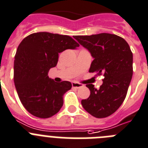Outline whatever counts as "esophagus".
Returning a JSON list of instances; mask_svg holds the SVG:
<instances>
[{
	"label": "esophagus",
	"mask_w": 148,
	"mask_h": 148,
	"mask_svg": "<svg viewBox=\"0 0 148 148\" xmlns=\"http://www.w3.org/2000/svg\"><path fill=\"white\" fill-rule=\"evenodd\" d=\"M71 85H72L73 88H81V87L83 86V84H81V83H76V82H72Z\"/></svg>",
	"instance_id": "1"
}]
</instances>
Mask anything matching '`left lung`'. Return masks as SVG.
Returning a JSON list of instances; mask_svg holds the SVG:
<instances>
[{
    "instance_id": "1",
    "label": "left lung",
    "mask_w": 148,
    "mask_h": 148,
    "mask_svg": "<svg viewBox=\"0 0 148 148\" xmlns=\"http://www.w3.org/2000/svg\"><path fill=\"white\" fill-rule=\"evenodd\" d=\"M88 50L94 60L89 72L103 74L99 89L87 84L90 95L82 100V106L92 116L102 119L115 112L125 99L133 77V53L124 38L115 34L99 33L74 36Z\"/></svg>"
}]
</instances>
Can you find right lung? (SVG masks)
I'll return each mask as SVG.
<instances>
[{"instance_id":"add662e5","label":"right lung","mask_w":148,"mask_h":148,"mask_svg":"<svg viewBox=\"0 0 148 148\" xmlns=\"http://www.w3.org/2000/svg\"><path fill=\"white\" fill-rule=\"evenodd\" d=\"M79 46L69 36L47 32L32 33L21 41L15 56L14 83L21 102L30 114L47 119L60 111L64 94L72 85L56 83L47 73L56 65L60 53Z\"/></svg>"}]
</instances>
